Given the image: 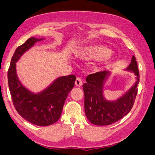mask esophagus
<instances>
[{
  "instance_id": "esophagus-1",
  "label": "esophagus",
  "mask_w": 155,
  "mask_h": 155,
  "mask_svg": "<svg viewBox=\"0 0 155 155\" xmlns=\"http://www.w3.org/2000/svg\"><path fill=\"white\" fill-rule=\"evenodd\" d=\"M75 85L78 87H81L83 85V81H82V79L80 78H77L75 80Z\"/></svg>"
}]
</instances>
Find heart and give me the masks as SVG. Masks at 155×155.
Instances as JSON below:
<instances>
[{"mask_svg":"<svg viewBox=\"0 0 155 155\" xmlns=\"http://www.w3.org/2000/svg\"><path fill=\"white\" fill-rule=\"evenodd\" d=\"M81 55L87 60H110L111 54L109 49L102 46H91L84 49L81 52Z\"/></svg>","mask_w":155,"mask_h":155,"instance_id":"obj_1","label":"heart"}]
</instances>
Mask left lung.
I'll return each instance as SVG.
<instances>
[{"instance_id":"obj_1","label":"left lung","mask_w":155,"mask_h":155,"mask_svg":"<svg viewBox=\"0 0 155 155\" xmlns=\"http://www.w3.org/2000/svg\"><path fill=\"white\" fill-rule=\"evenodd\" d=\"M126 70L134 73L136 82L121 97L114 101L106 100L104 95V85L109 71L98 72L86 78V83L83 85L84 106L85 116L91 123L97 126L110 125L129 114L132 108L139 82L138 66L134 56Z\"/></svg>"}]
</instances>
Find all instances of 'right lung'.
Instances as JSON below:
<instances>
[{"mask_svg":"<svg viewBox=\"0 0 155 155\" xmlns=\"http://www.w3.org/2000/svg\"><path fill=\"white\" fill-rule=\"evenodd\" d=\"M44 39L31 37L15 51L8 71V83L13 106L21 117L34 125L46 127L60 118L68 93L73 88L74 74L57 78L47 88L38 93L28 91L16 74V64L24 53Z\"/></svg>","mask_w":155,"mask_h":155,"instance_id":"right-lung-1","label":"right lung"}]
</instances>
